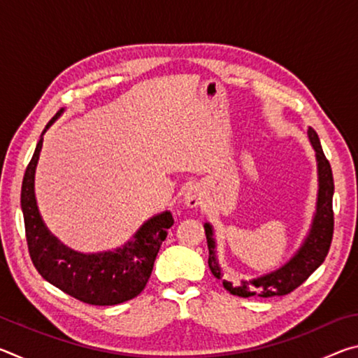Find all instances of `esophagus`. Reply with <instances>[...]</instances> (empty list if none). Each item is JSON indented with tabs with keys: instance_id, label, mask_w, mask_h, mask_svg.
<instances>
[{
	"instance_id": "1",
	"label": "esophagus",
	"mask_w": 358,
	"mask_h": 358,
	"mask_svg": "<svg viewBox=\"0 0 358 358\" xmlns=\"http://www.w3.org/2000/svg\"><path fill=\"white\" fill-rule=\"evenodd\" d=\"M185 203L187 207H197L199 203H201V194L196 189V187H187L185 191V197H183Z\"/></svg>"
}]
</instances>
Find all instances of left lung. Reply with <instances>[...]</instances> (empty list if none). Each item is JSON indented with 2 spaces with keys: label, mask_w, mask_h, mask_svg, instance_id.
I'll return each mask as SVG.
<instances>
[{
  "label": "left lung",
  "mask_w": 358,
  "mask_h": 358,
  "mask_svg": "<svg viewBox=\"0 0 358 358\" xmlns=\"http://www.w3.org/2000/svg\"><path fill=\"white\" fill-rule=\"evenodd\" d=\"M308 136L313 148L316 150L317 157V172H319V196H317V210L314 216L313 227L310 230L305 243L301 245L299 252L289 260L286 265L276 271H271L268 275H264L252 281H241L240 286H234L227 280H222V273L216 260L215 251V238L213 229L210 224H205V235H207L208 243V266L215 278L222 281V286L230 294L238 296H280L287 295L301 286L308 278L313 275V271L319 268L324 262L327 254H329L331 238H333V226H335V217H333V173L330 162L324 155V150L320 147L319 137L313 128L308 129Z\"/></svg>",
  "instance_id": "1"
}]
</instances>
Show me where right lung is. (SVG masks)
Listing matches in <instances>:
<instances>
[{"mask_svg":"<svg viewBox=\"0 0 358 358\" xmlns=\"http://www.w3.org/2000/svg\"><path fill=\"white\" fill-rule=\"evenodd\" d=\"M62 112L48 121L44 132ZM42 141L41 136L23 175L20 194L28 251L36 270L53 286L88 305L110 306L134 299L147 286L167 230L173 226L171 211L151 217L134 238L115 251L80 254L69 250L48 232L36 205L34 172Z\"/></svg>","mask_w":358,"mask_h":358,"instance_id":"right-lung-1","label":"right lung"}]
</instances>
